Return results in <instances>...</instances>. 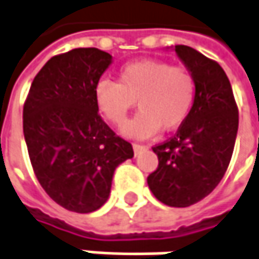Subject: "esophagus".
I'll list each match as a JSON object with an SVG mask.
<instances>
[{
	"label": "esophagus",
	"instance_id": "esophagus-1",
	"mask_svg": "<svg viewBox=\"0 0 259 259\" xmlns=\"http://www.w3.org/2000/svg\"><path fill=\"white\" fill-rule=\"evenodd\" d=\"M148 146L146 145H142V144H133V151H135V155H139L142 151H145Z\"/></svg>",
	"mask_w": 259,
	"mask_h": 259
}]
</instances>
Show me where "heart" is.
Segmentation results:
<instances>
[{
  "label": "heart",
  "mask_w": 259,
  "mask_h": 259,
  "mask_svg": "<svg viewBox=\"0 0 259 259\" xmlns=\"http://www.w3.org/2000/svg\"><path fill=\"white\" fill-rule=\"evenodd\" d=\"M196 97V80L185 66L161 60L126 64L118 82L102 79L95 86L99 111L115 126H123L138 102L141 113L123 129L132 138H148L160 127L170 132L189 117Z\"/></svg>",
  "instance_id": "heart-1"
}]
</instances>
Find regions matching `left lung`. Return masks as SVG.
<instances>
[{
	"mask_svg": "<svg viewBox=\"0 0 259 259\" xmlns=\"http://www.w3.org/2000/svg\"><path fill=\"white\" fill-rule=\"evenodd\" d=\"M176 53L195 76L196 97L175 136L152 146L158 167L148 176V186L162 204L185 208L220 183L233 155L239 111L229 77L217 61L186 45H176Z\"/></svg>",
	"mask_w": 259,
	"mask_h": 259,
	"instance_id": "1",
	"label": "left lung"
}]
</instances>
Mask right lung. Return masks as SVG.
<instances>
[{
    "label": "right lung",
    "mask_w": 259,
    "mask_h": 259,
    "mask_svg": "<svg viewBox=\"0 0 259 259\" xmlns=\"http://www.w3.org/2000/svg\"><path fill=\"white\" fill-rule=\"evenodd\" d=\"M111 63L98 48L54 55L35 76L23 105V133L35 176L73 212H92L110 196L115 167L132 144L101 118L95 86Z\"/></svg>",
    "instance_id": "right-lung-1"
}]
</instances>
